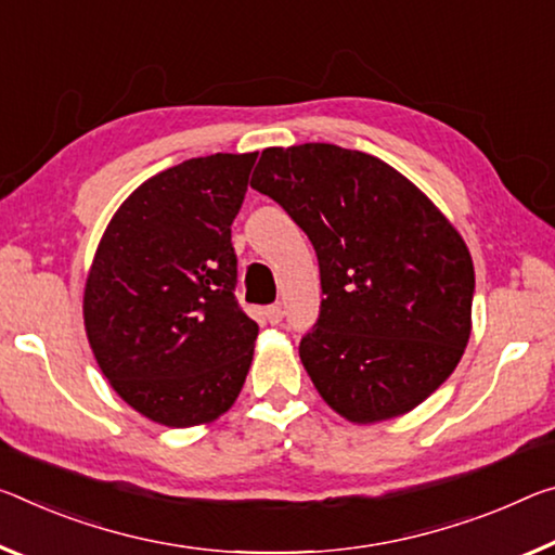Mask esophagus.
Returning <instances> with one entry per match:
<instances>
[{
    "instance_id": "obj_1",
    "label": "esophagus",
    "mask_w": 555,
    "mask_h": 555,
    "mask_svg": "<svg viewBox=\"0 0 555 555\" xmlns=\"http://www.w3.org/2000/svg\"><path fill=\"white\" fill-rule=\"evenodd\" d=\"M281 319H284V309H281L279 304H274V306H267V321H269L271 325L281 323Z\"/></svg>"
}]
</instances>
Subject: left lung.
Wrapping results in <instances>:
<instances>
[{"mask_svg":"<svg viewBox=\"0 0 555 555\" xmlns=\"http://www.w3.org/2000/svg\"><path fill=\"white\" fill-rule=\"evenodd\" d=\"M251 188L309 236L319 321L298 356L331 410L356 425L425 402L464 356L474 263L462 234L395 167L328 143L267 147Z\"/></svg>","mask_w":555,"mask_h":555,"instance_id":"left-lung-1","label":"left lung"}]
</instances>
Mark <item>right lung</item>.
Masks as SVG:
<instances>
[{"label": "right lung", "instance_id": "1", "mask_svg": "<svg viewBox=\"0 0 555 555\" xmlns=\"http://www.w3.org/2000/svg\"><path fill=\"white\" fill-rule=\"evenodd\" d=\"M257 155L215 153L153 175L113 215L88 269L95 363L157 425L215 422L249 373L259 325L234 298L232 222Z\"/></svg>", "mask_w": 555, "mask_h": 555}]
</instances>
